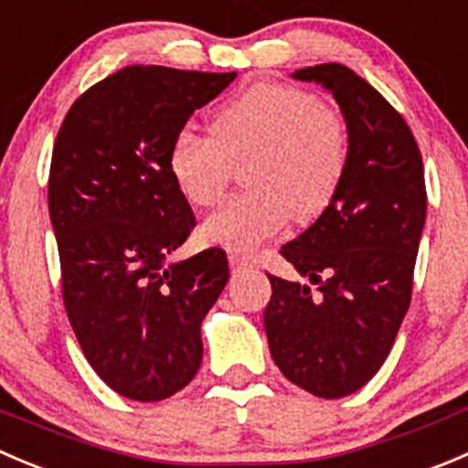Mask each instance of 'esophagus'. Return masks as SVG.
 I'll return each instance as SVG.
<instances>
[{
    "label": "esophagus",
    "instance_id": "esophagus-1",
    "mask_svg": "<svg viewBox=\"0 0 468 468\" xmlns=\"http://www.w3.org/2000/svg\"><path fill=\"white\" fill-rule=\"evenodd\" d=\"M229 265H230V270H233V271H242V270H247V267H251V262H249L244 256H239V253L230 251L229 253Z\"/></svg>",
    "mask_w": 468,
    "mask_h": 468
}]
</instances>
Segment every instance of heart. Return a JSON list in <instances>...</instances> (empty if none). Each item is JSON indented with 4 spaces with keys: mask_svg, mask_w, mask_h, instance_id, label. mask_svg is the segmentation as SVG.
Listing matches in <instances>:
<instances>
[{
    "mask_svg": "<svg viewBox=\"0 0 468 468\" xmlns=\"http://www.w3.org/2000/svg\"><path fill=\"white\" fill-rule=\"evenodd\" d=\"M249 192L221 203L201 224L207 242L251 253L292 217L315 219L338 192L349 160L347 125L315 95L285 84H256L210 121V137L183 128L169 148V171L189 203L215 206L230 165L247 157Z\"/></svg>",
    "mask_w": 468,
    "mask_h": 468,
    "instance_id": "1",
    "label": "heart"
}]
</instances>
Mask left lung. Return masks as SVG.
I'll list each match as a JSON object with an SVG mask.
<instances>
[{"mask_svg": "<svg viewBox=\"0 0 468 468\" xmlns=\"http://www.w3.org/2000/svg\"><path fill=\"white\" fill-rule=\"evenodd\" d=\"M292 77L334 95L349 160L315 224L281 247L308 283L270 276L265 331L281 373L334 400L375 378L410 308L428 207L423 160L405 119L355 70L320 63Z\"/></svg>", "mask_w": 468, "mask_h": 468, "instance_id": "obj_1", "label": "left lung"}]
</instances>
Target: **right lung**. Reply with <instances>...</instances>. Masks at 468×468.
<instances>
[{
    "instance_id": "right-lung-1",
    "label": "right lung",
    "mask_w": 468,
    "mask_h": 468,
    "mask_svg": "<svg viewBox=\"0 0 468 468\" xmlns=\"http://www.w3.org/2000/svg\"><path fill=\"white\" fill-rule=\"evenodd\" d=\"M235 75L128 66L80 95L57 134L48 203L63 303L90 368L130 400H165L201 368L229 261L217 247L171 258L197 221L169 148Z\"/></svg>"
}]
</instances>
